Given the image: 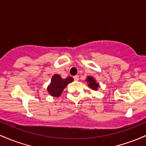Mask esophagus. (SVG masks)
<instances>
[{
  "mask_svg": "<svg viewBox=\"0 0 146 146\" xmlns=\"http://www.w3.org/2000/svg\"><path fill=\"white\" fill-rule=\"evenodd\" d=\"M74 81H78V80H79V76H78V75H76V76H74Z\"/></svg>",
  "mask_w": 146,
  "mask_h": 146,
  "instance_id": "obj_1",
  "label": "esophagus"
}]
</instances>
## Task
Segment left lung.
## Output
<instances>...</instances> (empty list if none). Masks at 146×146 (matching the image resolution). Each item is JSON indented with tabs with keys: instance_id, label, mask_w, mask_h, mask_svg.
<instances>
[{
	"instance_id": "obj_1",
	"label": "left lung",
	"mask_w": 146,
	"mask_h": 146,
	"mask_svg": "<svg viewBox=\"0 0 146 146\" xmlns=\"http://www.w3.org/2000/svg\"><path fill=\"white\" fill-rule=\"evenodd\" d=\"M87 82L88 83V85L89 86V87L91 88V89L94 90H97V88H99V84H98V83H96L94 78L91 77V76H88Z\"/></svg>"
}]
</instances>
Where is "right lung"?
Returning a JSON list of instances; mask_svg holds the SVG:
<instances>
[{
    "label": "right lung",
    "mask_w": 146,
    "mask_h": 146,
    "mask_svg": "<svg viewBox=\"0 0 146 146\" xmlns=\"http://www.w3.org/2000/svg\"><path fill=\"white\" fill-rule=\"evenodd\" d=\"M73 81V78L71 76H68L66 78H62L60 75L54 74L52 76L51 83L47 88V90L52 96L58 97L63 92L67 85Z\"/></svg>",
    "instance_id": "1"
}]
</instances>
